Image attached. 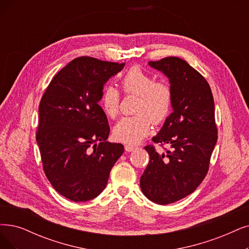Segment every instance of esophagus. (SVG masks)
<instances>
[{"instance_id":"obj_1","label":"esophagus","mask_w":249,"mask_h":249,"mask_svg":"<svg viewBox=\"0 0 249 249\" xmlns=\"http://www.w3.org/2000/svg\"><path fill=\"white\" fill-rule=\"evenodd\" d=\"M124 149H125V151H127V152H132V151H134L135 149H136V146L131 145V144H125L124 145Z\"/></svg>"}]
</instances>
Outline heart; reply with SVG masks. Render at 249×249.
<instances>
[{"instance_id": "1", "label": "heart", "mask_w": 249, "mask_h": 249, "mask_svg": "<svg viewBox=\"0 0 249 249\" xmlns=\"http://www.w3.org/2000/svg\"><path fill=\"white\" fill-rule=\"evenodd\" d=\"M121 86L125 95L138 96L137 114L124 116L113 126V135L119 141L136 144L150 133L152 123L160 124L170 116L173 108V90L166 82L155 81L152 74L140 66H132L122 76ZM121 94L113 86L103 88L100 106L106 116L114 118L119 111Z\"/></svg>"}]
</instances>
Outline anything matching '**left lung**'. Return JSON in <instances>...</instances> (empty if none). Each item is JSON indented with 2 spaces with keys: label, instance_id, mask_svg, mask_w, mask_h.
Returning <instances> with one entry per match:
<instances>
[{
  "label": "left lung",
  "instance_id": "1",
  "mask_svg": "<svg viewBox=\"0 0 249 249\" xmlns=\"http://www.w3.org/2000/svg\"><path fill=\"white\" fill-rule=\"evenodd\" d=\"M149 65L170 78L174 112L152 138L170 149L158 153L154 145L145 146L149 163L140 187L148 199L170 204L191 194L208 172L217 140L214 103L206 79L183 59L165 57Z\"/></svg>",
  "mask_w": 249,
  "mask_h": 249
}]
</instances>
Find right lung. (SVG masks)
<instances>
[{
    "instance_id": "obj_1",
    "label": "right lung",
    "mask_w": 249,
    "mask_h": 249,
    "mask_svg": "<svg viewBox=\"0 0 249 249\" xmlns=\"http://www.w3.org/2000/svg\"><path fill=\"white\" fill-rule=\"evenodd\" d=\"M124 63L82 56L63 67L47 87L38 106V144L43 168L55 190L78 202L97 197L124 153L109 143L100 101L104 84Z\"/></svg>"
}]
</instances>
